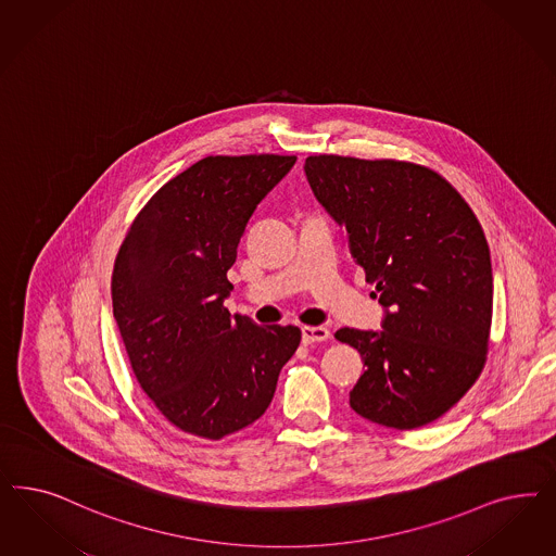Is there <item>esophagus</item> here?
I'll return each mask as SVG.
<instances>
[{"label": "esophagus", "mask_w": 556, "mask_h": 556, "mask_svg": "<svg viewBox=\"0 0 556 556\" xmlns=\"http://www.w3.org/2000/svg\"><path fill=\"white\" fill-rule=\"evenodd\" d=\"M329 340V329L327 327H317V325H305L303 327V343H317V341Z\"/></svg>", "instance_id": "34e87169"}]
</instances>
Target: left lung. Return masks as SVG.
I'll return each instance as SVG.
<instances>
[{"instance_id": "8db88e82", "label": "left lung", "mask_w": 556, "mask_h": 556, "mask_svg": "<svg viewBox=\"0 0 556 556\" xmlns=\"http://www.w3.org/2000/svg\"><path fill=\"white\" fill-rule=\"evenodd\" d=\"M305 174L384 306L382 331H336L366 366L350 407L394 430L428 426L486 362L493 271L483 227L450 181L417 163L311 155Z\"/></svg>"}]
</instances>
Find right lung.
Returning a JSON list of instances; mask_svg holds the SVG:
<instances>
[{
    "label": "right lung",
    "mask_w": 556,
    "mask_h": 556,
    "mask_svg": "<svg viewBox=\"0 0 556 556\" xmlns=\"http://www.w3.org/2000/svg\"><path fill=\"white\" fill-rule=\"evenodd\" d=\"M294 155H211L135 216L112 271V308L144 394L178 430L220 440L260 419L301 343L225 308L227 271L262 198Z\"/></svg>",
    "instance_id": "1"
}]
</instances>
